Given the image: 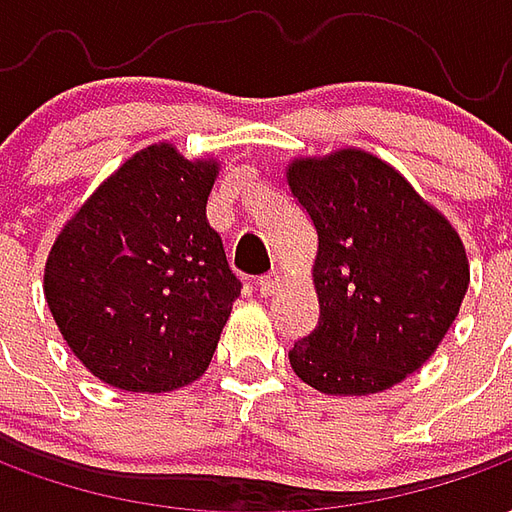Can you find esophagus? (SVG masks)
<instances>
[{
  "instance_id": "obj_1",
  "label": "esophagus",
  "mask_w": 512,
  "mask_h": 512,
  "mask_svg": "<svg viewBox=\"0 0 512 512\" xmlns=\"http://www.w3.org/2000/svg\"><path fill=\"white\" fill-rule=\"evenodd\" d=\"M277 288H279L277 271H268V274H263V277L257 279V290H260V296H271Z\"/></svg>"
}]
</instances>
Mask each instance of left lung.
I'll return each mask as SVG.
<instances>
[{
    "label": "left lung",
    "instance_id": "obj_1",
    "mask_svg": "<svg viewBox=\"0 0 512 512\" xmlns=\"http://www.w3.org/2000/svg\"><path fill=\"white\" fill-rule=\"evenodd\" d=\"M288 186L315 224L321 318L290 367L326 395H373L425 365L461 310L469 260L452 224L365 150L296 158Z\"/></svg>",
    "mask_w": 512,
    "mask_h": 512
}]
</instances>
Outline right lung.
Returning a JSON list of instances; mask_svg holds the SVG:
<instances>
[{"mask_svg": "<svg viewBox=\"0 0 512 512\" xmlns=\"http://www.w3.org/2000/svg\"><path fill=\"white\" fill-rule=\"evenodd\" d=\"M219 164L139 150L62 227L43 293L73 356L126 392H172L208 370L241 293L205 205Z\"/></svg>", "mask_w": 512, "mask_h": 512, "instance_id": "1", "label": "right lung"}]
</instances>
